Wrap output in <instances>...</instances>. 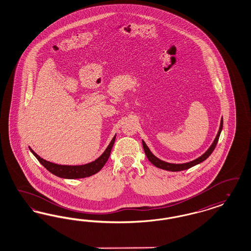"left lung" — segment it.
Segmentation results:
<instances>
[{"instance_id": "obj_1", "label": "left lung", "mask_w": 251, "mask_h": 251, "mask_svg": "<svg viewBox=\"0 0 251 251\" xmlns=\"http://www.w3.org/2000/svg\"><path fill=\"white\" fill-rule=\"evenodd\" d=\"M223 124H224V121H223V118H222V121H221V125H220V129L219 131L217 133L216 138L214 140V142L212 143V145L210 146V147L207 149L206 151V153H204L201 156H199V158L190 161V162H187V163H183V164H173V163H168V162H165L163 160H160L159 158H157L156 156H154L149 148L147 147L146 143L144 141L143 142V147H144V150H145V153L147 155L148 160L152 163L153 165H155L157 168L159 169H163L166 171H170V172H181V171H184V170H187V169H190L193 166H196V165L199 164L201 162H203L205 159H207L208 156L211 155V153L213 152V150L215 149V147L217 146V143L219 141V137H220V134H221V131L223 130Z\"/></svg>"}]
</instances>
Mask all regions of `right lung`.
<instances>
[{
  "mask_svg": "<svg viewBox=\"0 0 251 251\" xmlns=\"http://www.w3.org/2000/svg\"><path fill=\"white\" fill-rule=\"evenodd\" d=\"M115 139H116V135L113 137L112 141L110 142L109 146L105 149L104 153L97 159H95V161L88 164L80 165V166H67V165L52 163L38 156L30 147L29 149L32 152V154L36 156V158L40 161V163L52 174L65 179H79V178H85L91 175H94L104 167V165L106 163L108 157L110 156V152H111Z\"/></svg>",
  "mask_w": 251,
  "mask_h": 251,
  "instance_id": "obj_1",
  "label": "right lung"
}]
</instances>
